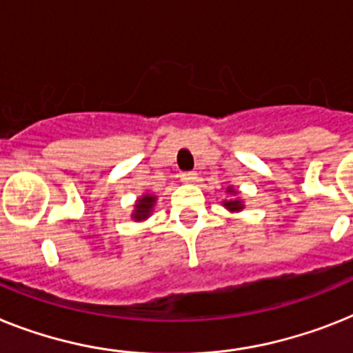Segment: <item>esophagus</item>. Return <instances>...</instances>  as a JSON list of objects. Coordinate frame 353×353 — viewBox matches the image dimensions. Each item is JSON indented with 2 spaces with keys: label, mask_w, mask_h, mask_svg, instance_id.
Here are the masks:
<instances>
[{
  "label": "esophagus",
  "mask_w": 353,
  "mask_h": 353,
  "mask_svg": "<svg viewBox=\"0 0 353 353\" xmlns=\"http://www.w3.org/2000/svg\"><path fill=\"white\" fill-rule=\"evenodd\" d=\"M180 180L185 183H193L198 180V174L194 173V171H183V173L180 174Z\"/></svg>",
  "instance_id": "obj_1"
}]
</instances>
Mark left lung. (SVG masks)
<instances>
[{"instance_id":"1","label":"left lung","mask_w":353,"mask_h":353,"mask_svg":"<svg viewBox=\"0 0 353 353\" xmlns=\"http://www.w3.org/2000/svg\"><path fill=\"white\" fill-rule=\"evenodd\" d=\"M225 193L236 194V191H234V189H232V188H227ZM223 208L229 209V211H231V212H236V211H241V209H243V203H241L240 198H234V196H232L231 200H223Z\"/></svg>"}]
</instances>
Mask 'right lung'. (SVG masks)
Returning a JSON list of instances; mask_svg holds the SVG:
<instances>
[{
  "mask_svg": "<svg viewBox=\"0 0 353 353\" xmlns=\"http://www.w3.org/2000/svg\"><path fill=\"white\" fill-rule=\"evenodd\" d=\"M155 202L157 196H153V194H142V196L135 202V211H133L131 218H133L135 222H142L145 218H150Z\"/></svg>",
  "mask_w": 353,
  "mask_h": 353,
  "instance_id": "obj_1",
  "label": "right lung"
}]
</instances>
